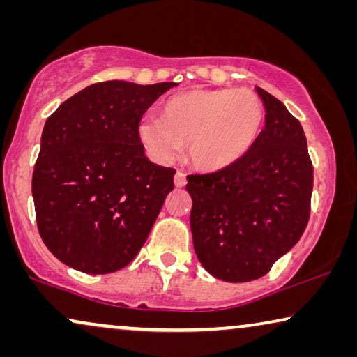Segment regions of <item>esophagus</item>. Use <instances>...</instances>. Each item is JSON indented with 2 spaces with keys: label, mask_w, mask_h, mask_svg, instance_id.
Segmentation results:
<instances>
[{
  "label": "esophagus",
  "mask_w": 357,
  "mask_h": 357,
  "mask_svg": "<svg viewBox=\"0 0 357 357\" xmlns=\"http://www.w3.org/2000/svg\"><path fill=\"white\" fill-rule=\"evenodd\" d=\"M174 185L177 188H182L187 185V175H185L183 172H177L174 175Z\"/></svg>",
  "instance_id": "34e87169"
}]
</instances>
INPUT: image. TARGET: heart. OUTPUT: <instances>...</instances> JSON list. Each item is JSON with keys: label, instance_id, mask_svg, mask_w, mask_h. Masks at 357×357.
<instances>
[{"label": "heart", "instance_id": "obj_1", "mask_svg": "<svg viewBox=\"0 0 357 357\" xmlns=\"http://www.w3.org/2000/svg\"><path fill=\"white\" fill-rule=\"evenodd\" d=\"M265 109L248 89H195L164 102L162 116L144 114L138 138L158 162H172L187 144L195 167L221 170L241 160L261 133Z\"/></svg>", "mask_w": 357, "mask_h": 357}]
</instances>
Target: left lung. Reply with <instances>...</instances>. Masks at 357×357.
Instances as JSON below:
<instances>
[{
	"mask_svg": "<svg viewBox=\"0 0 357 357\" xmlns=\"http://www.w3.org/2000/svg\"><path fill=\"white\" fill-rule=\"evenodd\" d=\"M265 128L236 164L190 175L193 247L209 275L227 282L265 276L299 242L310 216L314 169L299 120L255 87Z\"/></svg>",
	"mask_w": 357,
	"mask_h": 357,
	"instance_id": "1",
	"label": "left lung"
}]
</instances>
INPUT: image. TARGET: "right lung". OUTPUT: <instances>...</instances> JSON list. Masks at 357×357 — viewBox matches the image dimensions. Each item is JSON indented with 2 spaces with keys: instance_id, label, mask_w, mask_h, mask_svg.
I'll return each instance as SVG.
<instances>
[{
  "instance_id": "add662e5",
  "label": "right lung",
  "mask_w": 357,
  "mask_h": 357,
  "mask_svg": "<svg viewBox=\"0 0 357 357\" xmlns=\"http://www.w3.org/2000/svg\"><path fill=\"white\" fill-rule=\"evenodd\" d=\"M175 82L105 81L48 116L32 175L37 227L48 250L89 275L138 255L174 190V169L146 158L138 121Z\"/></svg>"
}]
</instances>
